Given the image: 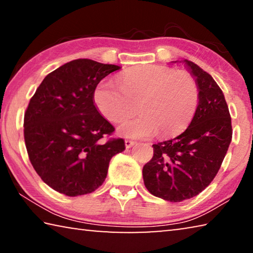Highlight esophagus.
Segmentation results:
<instances>
[{
    "label": "esophagus",
    "mask_w": 253,
    "mask_h": 253,
    "mask_svg": "<svg viewBox=\"0 0 253 253\" xmlns=\"http://www.w3.org/2000/svg\"><path fill=\"white\" fill-rule=\"evenodd\" d=\"M134 145H135V142H132V140H129V139H126L125 140L126 148H130L131 146H134Z\"/></svg>",
    "instance_id": "obj_1"
}]
</instances>
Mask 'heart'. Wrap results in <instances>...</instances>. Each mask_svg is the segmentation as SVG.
<instances>
[{
    "label": "heart",
    "mask_w": 253,
    "mask_h": 253,
    "mask_svg": "<svg viewBox=\"0 0 253 253\" xmlns=\"http://www.w3.org/2000/svg\"><path fill=\"white\" fill-rule=\"evenodd\" d=\"M199 87L185 72L147 65L131 68L118 78V85L104 81L93 92L98 111L117 123L138 107L140 115L118 126V132L132 138L176 135L191 123L199 105Z\"/></svg>",
    "instance_id": "obj_1"
}]
</instances>
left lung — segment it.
Listing matches in <instances>:
<instances>
[{"label": "left lung", "instance_id": "left-lung-1", "mask_svg": "<svg viewBox=\"0 0 253 253\" xmlns=\"http://www.w3.org/2000/svg\"><path fill=\"white\" fill-rule=\"evenodd\" d=\"M183 62L199 87L198 108L181 135L153 145L154 155L143 168L149 193L169 202L194 198L208 187L232 139L229 107L221 88L194 62Z\"/></svg>", "mask_w": 253, "mask_h": 253}]
</instances>
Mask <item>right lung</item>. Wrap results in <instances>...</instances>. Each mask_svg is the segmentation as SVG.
<instances>
[{
	"label": "right lung",
	"instance_id": "obj_1",
	"mask_svg": "<svg viewBox=\"0 0 253 253\" xmlns=\"http://www.w3.org/2000/svg\"><path fill=\"white\" fill-rule=\"evenodd\" d=\"M119 66L77 59L50 72L24 114L30 162L42 181L59 193L78 196L96 191L111 157L125 149L123 138L104 137L115 128L93 102L97 84Z\"/></svg>",
	"mask_w": 253,
	"mask_h": 253
}]
</instances>
